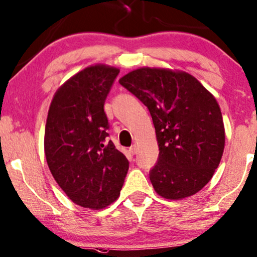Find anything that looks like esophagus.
<instances>
[{"mask_svg":"<svg viewBox=\"0 0 257 257\" xmlns=\"http://www.w3.org/2000/svg\"><path fill=\"white\" fill-rule=\"evenodd\" d=\"M137 151H138V148H137V145H132L131 148H130V150H128V152L131 153V155H136Z\"/></svg>","mask_w":257,"mask_h":257,"instance_id":"obj_1","label":"esophagus"}]
</instances>
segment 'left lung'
I'll list each match as a JSON object with an SVG mask.
<instances>
[{"mask_svg": "<svg viewBox=\"0 0 257 257\" xmlns=\"http://www.w3.org/2000/svg\"><path fill=\"white\" fill-rule=\"evenodd\" d=\"M149 108L159 148L150 181L166 199L186 198L208 184L224 151L225 132L215 96L183 71L142 67L119 79Z\"/></svg>", "mask_w": 257, "mask_h": 257, "instance_id": "left-lung-1", "label": "left lung"}]
</instances>
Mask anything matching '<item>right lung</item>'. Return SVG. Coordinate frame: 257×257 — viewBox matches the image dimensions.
<instances>
[{"label":"right lung","mask_w":257,"mask_h":257,"mask_svg":"<svg viewBox=\"0 0 257 257\" xmlns=\"http://www.w3.org/2000/svg\"><path fill=\"white\" fill-rule=\"evenodd\" d=\"M119 69L89 66L55 92L45 130V155L53 177L75 204L104 209L120 195L128 161L106 143V96Z\"/></svg>","instance_id":"right-lung-1"}]
</instances>
